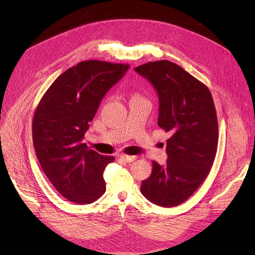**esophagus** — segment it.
I'll return each mask as SVG.
<instances>
[{"label": "esophagus", "instance_id": "obj_1", "mask_svg": "<svg viewBox=\"0 0 255 255\" xmlns=\"http://www.w3.org/2000/svg\"><path fill=\"white\" fill-rule=\"evenodd\" d=\"M120 158L122 159V160H124L125 162H132V161H134V160L136 159V156H129V155H122V156H120Z\"/></svg>", "mask_w": 255, "mask_h": 255}]
</instances>
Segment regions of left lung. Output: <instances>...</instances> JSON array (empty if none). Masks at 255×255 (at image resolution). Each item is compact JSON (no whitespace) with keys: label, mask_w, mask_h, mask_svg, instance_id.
<instances>
[{"label":"left lung","mask_w":255,"mask_h":255,"mask_svg":"<svg viewBox=\"0 0 255 255\" xmlns=\"http://www.w3.org/2000/svg\"><path fill=\"white\" fill-rule=\"evenodd\" d=\"M134 70L155 88L158 126L171 137L164 166L152 162L140 191L151 203L170 208L188 199L208 177L218 145V121L208 87L167 60L149 62Z\"/></svg>","instance_id":"1"}]
</instances>
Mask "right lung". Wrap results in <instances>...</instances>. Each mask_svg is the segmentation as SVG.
Returning <instances> with one entry per match:
<instances>
[{
	"instance_id": "obj_1",
	"label": "right lung",
	"mask_w": 255,
	"mask_h": 255,
	"mask_svg": "<svg viewBox=\"0 0 255 255\" xmlns=\"http://www.w3.org/2000/svg\"><path fill=\"white\" fill-rule=\"evenodd\" d=\"M128 64L84 61L62 73L40 100L33 119L38 161L62 196L92 204L105 192L103 171L113 156L89 149L83 138L100 102Z\"/></svg>"
}]
</instances>
